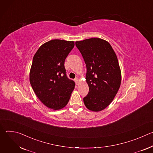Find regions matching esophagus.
Listing matches in <instances>:
<instances>
[{"label": "esophagus", "mask_w": 153, "mask_h": 153, "mask_svg": "<svg viewBox=\"0 0 153 153\" xmlns=\"http://www.w3.org/2000/svg\"><path fill=\"white\" fill-rule=\"evenodd\" d=\"M74 81H75L77 85V84H78V82H79V79H78L77 77H76V78L74 79Z\"/></svg>", "instance_id": "obj_1"}]
</instances>
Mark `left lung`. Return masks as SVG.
<instances>
[{
	"label": "left lung",
	"instance_id": "1",
	"mask_svg": "<svg viewBox=\"0 0 153 153\" xmlns=\"http://www.w3.org/2000/svg\"><path fill=\"white\" fill-rule=\"evenodd\" d=\"M86 66V82L89 92L83 98L88 110L97 112L113 100L121 83V71L117 56L107 41L91 38L76 42Z\"/></svg>",
	"mask_w": 153,
	"mask_h": 153
}]
</instances>
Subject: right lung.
<instances>
[{
    "label": "right lung",
    "mask_w": 153,
    "mask_h": 153,
    "mask_svg": "<svg viewBox=\"0 0 153 153\" xmlns=\"http://www.w3.org/2000/svg\"><path fill=\"white\" fill-rule=\"evenodd\" d=\"M74 47L73 41L54 39L43 43L33 57L30 73L32 88L43 104L54 110L67 105L74 89L75 83L67 77L64 66Z\"/></svg>",
    "instance_id": "add662e5"
}]
</instances>
